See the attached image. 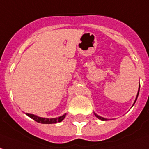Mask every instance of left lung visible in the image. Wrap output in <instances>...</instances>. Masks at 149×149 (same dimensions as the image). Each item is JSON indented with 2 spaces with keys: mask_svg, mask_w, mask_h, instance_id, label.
<instances>
[{
  "mask_svg": "<svg viewBox=\"0 0 149 149\" xmlns=\"http://www.w3.org/2000/svg\"><path fill=\"white\" fill-rule=\"evenodd\" d=\"M139 91H140V87H139V89H138V92H137V95H136V100H135V101H134V102H133V105H134V103H135V102H136V99H137V97H138V94H139ZM94 114H95V116H96L97 118H99V119L102 120V121H107V120H108V119H107V118H102V117L100 116V115H98V114H95V113H94Z\"/></svg>",
  "mask_w": 149,
  "mask_h": 149,
  "instance_id": "left-lung-1",
  "label": "left lung"
}]
</instances>
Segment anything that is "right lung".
Instances as JSON below:
<instances>
[{"label": "right lung", "instance_id": "obj_1", "mask_svg": "<svg viewBox=\"0 0 149 149\" xmlns=\"http://www.w3.org/2000/svg\"><path fill=\"white\" fill-rule=\"evenodd\" d=\"M28 117L33 120H35V122H39V123H42V124H53V123H57V122H61L62 120L65 118L66 114L61 115V116L58 117V118H42V117H38L35 114H26Z\"/></svg>", "mask_w": 149, "mask_h": 149}]
</instances>
